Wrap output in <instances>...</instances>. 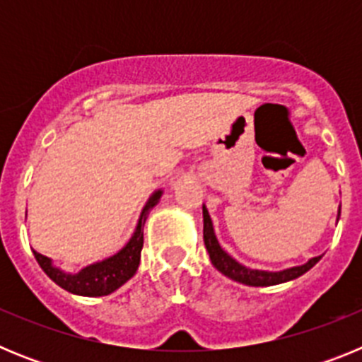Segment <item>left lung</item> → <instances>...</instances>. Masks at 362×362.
Masks as SVG:
<instances>
[{"label": "left lung", "mask_w": 362, "mask_h": 362, "mask_svg": "<svg viewBox=\"0 0 362 362\" xmlns=\"http://www.w3.org/2000/svg\"><path fill=\"white\" fill-rule=\"evenodd\" d=\"M203 239H204V246H206V250L210 254V261H212L214 267L221 272V274H225L226 277L230 279L238 281V283L248 284V286H272V284H279V283H286V281H292L296 277L303 276L305 272H308L313 264H317V261L321 259L313 257L310 259L308 263L303 264V267H293L288 268V270L283 272H263V270H252V268H246L243 264H239L235 259L230 257L223 248L217 243L216 235H214V228H212V221H210L209 212L203 206Z\"/></svg>", "instance_id": "left-lung-1"}]
</instances>
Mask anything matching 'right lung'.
<instances>
[{
    "instance_id": "1",
    "label": "right lung",
    "mask_w": 362,
    "mask_h": 362,
    "mask_svg": "<svg viewBox=\"0 0 362 362\" xmlns=\"http://www.w3.org/2000/svg\"><path fill=\"white\" fill-rule=\"evenodd\" d=\"M161 197V192H156L148 199L146 206L143 209L141 217H139V225H137L136 232H134L132 239L129 245L124 246L123 250L117 252L116 255L105 259L101 263H95L92 267L83 268L79 274L70 276L65 272L57 270L50 264V259L45 255L34 252L37 264L41 270L63 290L70 293H78V296H88V297H99L108 296L114 290H117L121 284H124L130 277L136 274L137 267H139V259H141L143 250V225H145V216L153 204L158 203Z\"/></svg>"
}]
</instances>
